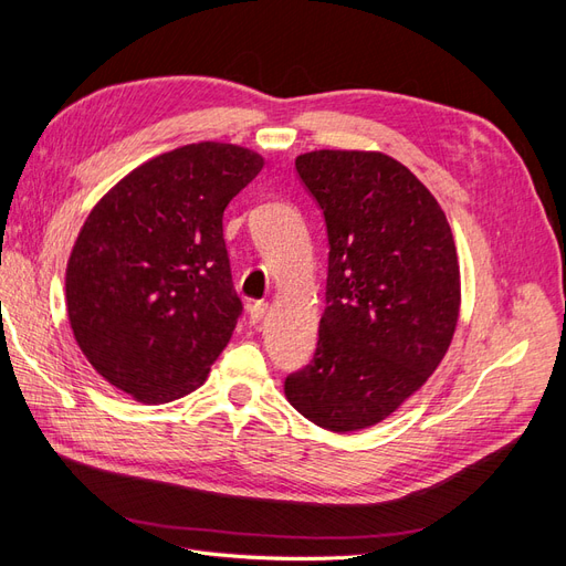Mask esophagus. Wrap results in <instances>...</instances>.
Segmentation results:
<instances>
[{
	"instance_id": "1",
	"label": "esophagus",
	"mask_w": 566,
	"mask_h": 566,
	"mask_svg": "<svg viewBox=\"0 0 566 566\" xmlns=\"http://www.w3.org/2000/svg\"><path fill=\"white\" fill-rule=\"evenodd\" d=\"M266 310H269V304H266V302H252V304H248V314H250V323H260V321L264 318Z\"/></svg>"
}]
</instances>
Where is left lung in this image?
I'll use <instances>...</instances> for the list:
<instances>
[{
	"mask_svg": "<svg viewBox=\"0 0 566 566\" xmlns=\"http://www.w3.org/2000/svg\"><path fill=\"white\" fill-rule=\"evenodd\" d=\"M328 233L314 358L285 397L331 432L394 413L441 364L458 323L451 227L408 167L382 153L314 150L295 160Z\"/></svg>",
	"mask_w": 566,
	"mask_h": 566,
	"instance_id": "obj_1",
	"label": "left lung"
}]
</instances>
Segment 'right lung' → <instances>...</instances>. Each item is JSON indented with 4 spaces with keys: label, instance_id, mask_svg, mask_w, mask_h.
<instances>
[{
    "label": "right lung",
    "instance_id": "obj_1",
    "mask_svg": "<svg viewBox=\"0 0 566 566\" xmlns=\"http://www.w3.org/2000/svg\"><path fill=\"white\" fill-rule=\"evenodd\" d=\"M262 167L233 144L181 146L136 167L84 221L67 318L98 375L136 401L193 391L229 345L243 302L221 219Z\"/></svg>",
    "mask_w": 566,
    "mask_h": 566
}]
</instances>
